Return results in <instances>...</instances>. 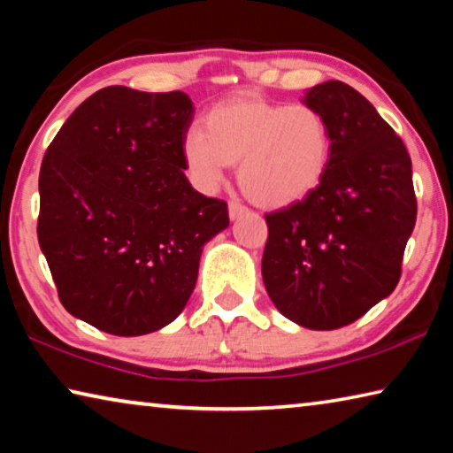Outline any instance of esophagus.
<instances>
[{
	"label": "esophagus",
	"instance_id": "obj_1",
	"mask_svg": "<svg viewBox=\"0 0 453 453\" xmlns=\"http://www.w3.org/2000/svg\"><path fill=\"white\" fill-rule=\"evenodd\" d=\"M243 213H248V208H245V205H242L240 202H229V219L242 218Z\"/></svg>",
	"mask_w": 453,
	"mask_h": 453
}]
</instances>
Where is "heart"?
Here are the masks:
<instances>
[{
    "label": "heart",
    "instance_id": "heart-1",
    "mask_svg": "<svg viewBox=\"0 0 453 453\" xmlns=\"http://www.w3.org/2000/svg\"><path fill=\"white\" fill-rule=\"evenodd\" d=\"M327 121L310 105H281L240 96L213 105L203 134L181 143L183 165L202 189L218 188L227 165L240 164L237 181L262 208H288L316 189L329 165Z\"/></svg>",
    "mask_w": 453,
    "mask_h": 453
}]
</instances>
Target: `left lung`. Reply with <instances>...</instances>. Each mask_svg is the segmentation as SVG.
I'll use <instances>...</instances> for the list:
<instances>
[{
    "label": "left lung",
    "instance_id": "8db88e82",
    "mask_svg": "<svg viewBox=\"0 0 453 453\" xmlns=\"http://www.w3.org/2000/svg\"><path fill=\"white\" fill-rule=\"evenodd\" d=\"M305 105L327 121L332 156L308 197L265 213L262 273L288 319L337 329L395 289L418 202L408 150L359 91L324 81Z\"/></svg>",
    "mask_w": 453,
    "mask_h": 453
}]
</instances>
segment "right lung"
<instances>
[{
    "mask_svg": "<svg viewBox=\"0 0 453 453\" xmlns=\"http://www.w3.org/2000/svg\"><path fill=\"white\" fill-rule=\"evenodd\" d=\"M194 104L183 91L110 86L75 110L45 151L37 240L72 316L113 335L162 329L186 308L203 245L227 203L188 181Z\"/></svg>",
    "mask_w": 453,
    "mask_h": 453,
    "instance_id": "add662e5",
    "label": "right lung"
}]
</instances>
